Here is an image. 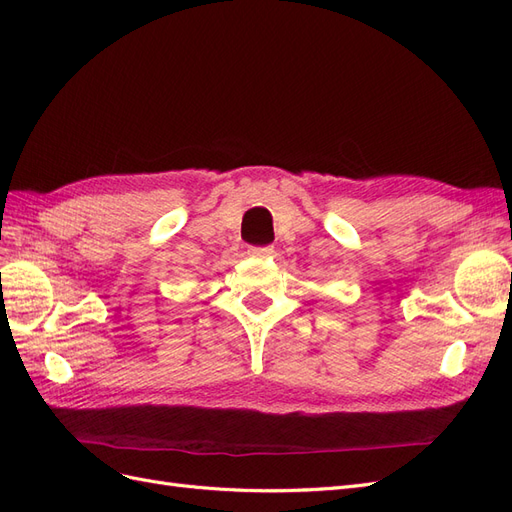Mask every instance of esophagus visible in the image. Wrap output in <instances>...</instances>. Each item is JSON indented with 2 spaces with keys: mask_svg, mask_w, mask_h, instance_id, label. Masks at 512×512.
Wrapping results in <instances>:
<instances>
[{
  "mask_svg": "<svg viewBox=\"0 0 512 512\" xmlns=\"http://www.w3.org/2000/svg\"><path fill=\"white\" fill-rule=\"evenodd\" d=\"M247 254L258 256V258H267L273 254V247L271 245H250L247 247Z\"/></svg>",
  "mask_w": 512,
  "mask_h": 512,
  "instance_id": "34e87169",
  "label": "esophagus"
}]
</instances>
